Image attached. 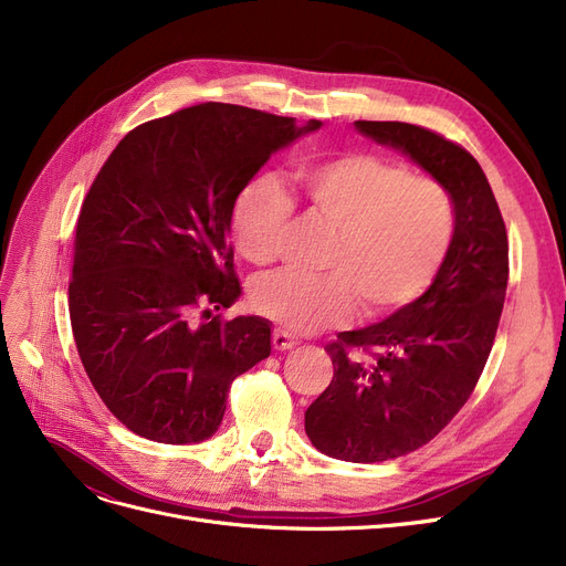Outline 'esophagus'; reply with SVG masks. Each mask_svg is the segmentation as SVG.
Returning <instances> with one entry per match:
<instances>
[{
	"label": "esophagus",
	"instance_id": "obj_1",
	"mask_svg": "<svg viewBox=\"0 0 566 566\" xmlns=\"http://www.w3.org/2000/svg\"><path fill=\"white\" fill-rule=\"evenodd\" d=\"M295 344H298V339H293L289 333H284V331L273 333V348L275 350H291Z\"/></svg>",
	"mask_w": 566,
	"mask_h": 566
}]
</instances>
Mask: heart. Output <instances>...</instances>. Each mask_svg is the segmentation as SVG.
I'll list each match as a JSON object with an SVG mask.
<instances>
[{
	"label": "heart",
	"mask_w": 566,
	"mask_h": 566,
	"mask_svg": "<svg viewBox=\"0 0 566 566\" xmlns=\"http://www.w3.org/2000/svg\"><path fill=\"white\" fill-rule=\"evenodd\" d=\"M310 211L335 227L323 275L280 271L254 282L252 307L291 333L344 321L358 301L367 316L395 312L436 277L454 233L450 192L431 178L374 154L310 160L295 169ZM293 203L271 176L238 192L231 233L241 254L265 265L277 256Z\"/></svg>",
	"instance_id": "b5f03b06"
}]
</instances>
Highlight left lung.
I'll return each mask as SVG.
<instances>
[{
	"label": "left lung",
	"instance_id": "8db88e82",
	"mask_svg": "<svg viewBox=\"0 0 566 566\" xmlns=\"http://www.w3.org/2000/svg\"><path fill=\"white\" fill-rule=\"evenodd\" d=\"M355 130L422 167L454 203L452 243L431 286L392 316L325 346L335 376L305 410L318 452L376 463L422 448L472 395L507 293L510 243L486 174L465 148L401 122H355Z\"/></svg>",
	"mask_w": 566,
	"mask_h": 566
}]
</instances>
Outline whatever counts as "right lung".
I'll use <instances>...</instances> for the list:
<instances>
[{
    "label": "right lung",
    "instance_id": "right-lung-1",
    "mask_svg": "<svg viewBox=\"0 0 566 566\" xmlns=\"http://www.w3.org/2000/svg\"><path fill=\"white\" fill-rule=\"evenodd\" d=\"M321 126L201 103L137 126L98 171L77 220L69 310L88 380L133 433L208 440L233 378L271 355L265 318L196 314L241 298L229 248L238 192Z\"/></svg>",
    "mask_w": 566,
    "mask_h": 566
}]
</instances>
